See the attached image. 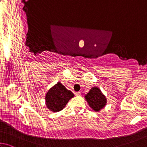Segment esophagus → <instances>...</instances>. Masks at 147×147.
<instances>
[{"label":"esophagus","mask_w":147,"mask_h":147,"mask_svg":"<svg viewBox=\"0 0 147 147\" xmlns=\"http://www.w3.org/2000/svg\"><path fill=\"white\" fill-rule=\"evenodd\" d=\"M76 96H80L81 95V92H76Z\"/></svg>","instance_id":"34e87169"}]
</instances>
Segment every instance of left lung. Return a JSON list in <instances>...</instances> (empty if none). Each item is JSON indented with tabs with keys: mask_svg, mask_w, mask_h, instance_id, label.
I'll return each mask as SVG.
<instances>
[{
	"mask_svg": "<svg viewBox=\"0 0 147 147\" xmlns=\"http://www.w3.org/2000/svg\"><path fill=\"white\" fill-rule=\"evenodd\" d=\"M85 99L94 111L99 112L107 103V99L99 88L94 87L85 96Z\"/></svg>",
	"mask_w": 147,
	"mask_h": 147,
	"instance_id": "1",
	"label": "left lung"
}]
</instances>
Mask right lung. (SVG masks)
Listing matches in <instances>:
<instances>
[{
    "mask_svg": "<svg viewBox=\"0 0 147 147\" xmlns=\"http://www.w3.org/2000/svg\"><path fill=\"white\" fill-rule=\"evenodd\" d=\"M74 96L70 90H68L61 83H58L46 94V106L51 111L59 112L65 107L69 100Z\"/></svg>",
    "mask_w": 147,
    "mask_h": 147,
    "instance_id": "1",
    "label": "right lung"
}]
</instances>
